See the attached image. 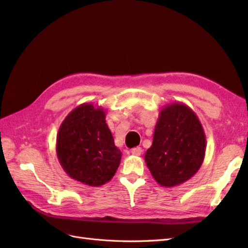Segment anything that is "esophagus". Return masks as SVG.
<instances>
[{"label":"esophagus","instance_id":"esophagus-1","mask_svg":"<svg viewBox=\"0 0 248 248\" xmlns=\"http://www.w3.org/2000/svg\"><path fill=\"white\" fill-rule=\"evenodd\" d=\"M130 152L134 156H140L141 154V152H142V149L140 147H136V148H132Z\"/></svg>","mask_w":248,"mask_h":248}]
</instances>
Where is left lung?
I'll use <instances>...</instances> for the list:
<instances>
[{
  "label": "left lung",
  "mask_w": 248,
  "mask_h": 248,
  "mask_svg": "<svg viewBox=\"0 0 248 248\" xmlns=\"http://www.w3.org/2000/svg\"><path fill=\"white\" fill-rule=\"evenodd\" d=\"M205 152L206 136L196 112L180 102L162 108L145 154L155 181L163 187L184 183L200 170Z\"/></svg>",
  "instance_id": "8db88e82"
}]
</instances>
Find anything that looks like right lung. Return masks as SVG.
Wrapping results in <instances>:
<instances>
[{
	"label": "right lung",
	"instance_id": "add662e5",
	"mask_svg": "<svg viewBox=\"0 0 248 248\" xmlns=\"http://www.w3.org/2000/svg\"><path fill=\"white\" fill-rule=\"evenodd\" d=\"M56 150L67 175L94 187L114 177L122 156L106 122V111L92 103L80 104L65 118Z\"/></svg>",
	"mask_w": 248,
	"mask_h": 248
}]
</instances>
